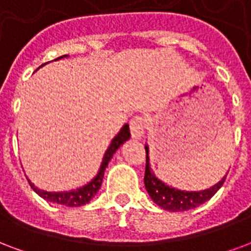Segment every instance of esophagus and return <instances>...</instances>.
Segmentation results:
<instances>
[{
    "label": "esophagus",
    "instance_id": "1",
    "mask_svg": "<svg viewBox=\"0 0 251 251\" xmlns=\"http://www.w3.org/2000/svg\"><path fill=\"white\" fill-rule=\"evenodd\" d=\"M129 129H131V135L133 139H141L144 136V129H146V120L141 116H136L129 122Z\"/></svg>",
    "mask_w": 251,
    "mask_h": 251
}]
</instances>
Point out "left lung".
<instances>
[{"mask_svg": "<svg viewBox=\"0 0 251 251\" xmlns=\"http://www.w3.org/2000/svg\"><path fill=\"white\" fill-rule=\"evenodd\" d=\"M146 153H147V161H146V175H144V185L148 192V195L152 199L154 204L159 205L160 208L168 212H184V210H189V209L197 208L201 204L206 202L210 200L213 196L217 193L225 181V176L222 177L221 180L214 184L213 186L204 190H182L169 186L161 181L157 176L154 175L153 171L151 169L150 164V147L146 144Z\"/></svg>", "mask_w": 251, "mask_h": 251, "instance_id": "1", "label": "left lung"}]
</instances>
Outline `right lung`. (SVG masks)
I'll return each mask as SVG.
<instances>
[{
    "mask_svg": "<svg viewBox=\"0 0 251 251\" xmlns=\"http://www.w3.org/2000/svg\"><path fill=\"white\" fill-rule=\"evenodd\" d=\"M67 56L69 55H62L59 56V58H56L55 61H59L62 58H67ZM43 65H46V63H43ZM42 66H41V67H42ZM129 137H131L129 126H128V124H124L123 127H122V129L118 132V135L111 140V144L108 146V148L105 150L104 154H103V159H101L100 161V165L95 169L94 176L90 177V180H87V181L84 182V184H82V185L74 186V188H69V189L63 190H43L37 188L33 182H30V180L27 177H26V178H27V181H29L30 186L33 188L34 192L38 196H41L42 199L46 200V201H50V202H54V204L58 205L71 206V208L86 205L95 197L98 190L100 189L101 181H103V177H104V171L105 168L108 167V163H110V160L112 159L114 153L118 151V148H120V146H123L124 143H126Z\"/></svg>",
    "mask_w": 251,
    "mask_h": 251,
    "instance_id": "add662e5",
    "label": "right lung"
}]
</instances>
